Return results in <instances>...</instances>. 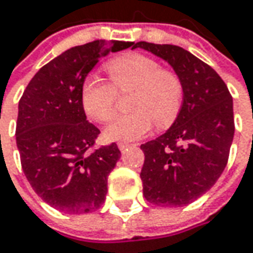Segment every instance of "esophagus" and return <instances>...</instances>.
Returning <instances> with one entry per match:
<instances>
[{
  "label": "esophagus",
  "mask_w": 253,
  "mask_h": 253,
  "mask_svg": "<svg viewBox=\"0 0 253 253\" xmlns=\"http://www.w3.org/2000/svg\"><path fill=\"white\" fill-rule=\"evenodd\" d=\"M118 147H119V150H120V151H125V150H127L128 147H131V145H130V144H127V143H119Z\"/></svg>",
  "instance_id": "34e87169"
}]
</instances>
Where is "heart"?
<instances>
[{
  "label": "heart",
  "instance_id": "obj_1",
  "mask_svg": "<svg viewBox=\"0 0 253 253\" xmlns=\"http://www.w3.org/2000/svg\"><path fill=\"white\" fill-rule=\"evenodd\" d=\"M106 71L112 84L96 75L84 78L80 100L85 113L95 122L105 123L115 115L116 89L130 92L128 108L131 113L115 119L105 128L110 141H135L154 126H169L180 112L183 85L178 75L164 70L153 57L140 53L126 54L110 60Z\"/></svg>",
  "mask_w": 253,
  "mask_h": 253
}]
</instances>
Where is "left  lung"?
<instances>
[{"label":"left lung","mask_w":253,"mask_h":253,"mask_svg":"<svg viewBox=\"0 0 253 253\" xmlns=\"http://www.w3.org/2000/svg\"><path fill=\"white\" fill-rule=\"evenodd\" d=\"M167 61L183 85V102L172 126L141 144L144 197L161 207H182L203 196L221 176L234 138L232 98L221 77L173 44L135 43Z\"/></svg>","instance_id":"obj_1"}]
</instances>
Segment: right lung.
<instances>
[{
  "label": "right lung",
  "mask_w": 253,
  "mask_h": 253,
  "mask_svg": "<svg viewBox=\"0 0 253 253\" xmlns=\"http://www.w3.org/2000/svg\"><path fill=\"white\" fill-rule=\"evenodd\" d=\"M133 44L95 40L68 48L40 68L19 100L16 145L25 176L63 213H91L105 203L122 154L115 143L89 151L100 131L86 120L80 88L100 57Z\"/></svg>",
  "instance_id": "1"
}]
</instances>
